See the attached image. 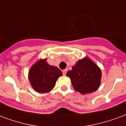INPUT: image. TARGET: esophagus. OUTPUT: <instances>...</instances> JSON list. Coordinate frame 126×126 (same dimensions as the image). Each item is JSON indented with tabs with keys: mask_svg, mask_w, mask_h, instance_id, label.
<instances>
[{
	"mask_svg": "<svg viewBox=\"0 0 126 126\" xmlns=\"http://www.w3.org/2000/svg\"><path fill=\"white\" fill-rule=\"evenodd\" d=\"M67 69H64V70H63V75H65L66 73H67Z\"/></svg>",
	"mask_w": 126,
	"mask_h": 126,
	"instance_id": "34e87169",
	"label": "esophagus"
}]
</instances>
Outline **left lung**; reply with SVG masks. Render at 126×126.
I'll use <instances>...</instances> for the list:
<instances>
[{"instance_id":"1","label":"left lung","mask_w":126,"mask_h":126,"mask_svg":"<svg viewBox=\"0 0 126 126\" xmlns=\"http://www.w3.org/2000/svg\"><path fill=\"white\" fill-rule=\"evenodd\" d=\"M71 81L73 88L80 94L93 93L98 89L101 83L100 68L89 57L80 59L72 69L67 73Z\"/></svg>"}]
</instances>
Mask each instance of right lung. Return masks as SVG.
I'll use <instances>...</instances> for the list:
<instances>
[{"label": "right lung", "instance_id": "right-lung-1", "mask_svg": "<svg viewBox=\"0 0 126 126\" xmlns=\"http://www.w3.org/2000/svg\"><path fill=\"white\" fill-rule=\"evenodd\" d=\"M61 75V71L57 67L50 65L45 59L39 60L31 67L29 79L34 91L44 94L53 89L57 80Z\"/></svg>", "mask_w": 126, "mask_h": 126}]
</instances>
